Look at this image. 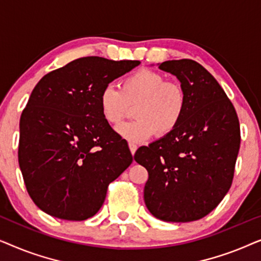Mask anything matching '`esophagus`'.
Returning <instances> with one entry per match:
<instances>
[{"label":"esophagus","instance_id":"1","mask_svg":"<svg viewBox=\"0 0 261 261\" xmlns=\"http://www.w3.org/2000/svg\"><path fill=\"white\" fill-rule=\"evenodd\" d=\"M129 149H130V153H132V154L134 155V153L137 152V149H138V146L135 145V144H129Z\"/></svg>","mask_w":261,"mask_h":261}]
</instances>
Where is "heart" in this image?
<instances>
[{"label":"heart","mask_w":261,"mask_h":261,"mask_svg":"<svg viewBox=\"0 0 261 261\" xmlns=\"http://www.w3.org/2000/svg\"><path fill=\"white\" fill-rule=\"evenodd\" d=\"M187 92L181 84L166 81L162 73L141 69L121 82V91L106 87L98 97L101 115L109 124H119L135 107L133 122L116 128L117 134L132 144L144 142L156 133H172L187 109Z\"/></svg>","instance_id":"1"}]
</instances>
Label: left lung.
Here are the masks:
<instances>
[{
    "label": "left lung",
    "instance_id": "left-lung-1",
    "mask_svg": "<svg viewBox=\"0 0 261 261\" xmlns=\"http://www.w3.org/2000/svg\"><path fill=\"white\" fill-rule=\"evenodd\" d=\"M159 69L178 78L187 109L172 133L135 152L148 179L144 199L165 222H191L219 205L234 177L240 124L234 106L217 81L191 59L167 60Z\"/></svg>",
    "mask_w": 261,
    "mask_h": 261
}]
</instances>
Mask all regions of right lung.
I'll use <instances>...</instances> for the list:
<instances>
[{"mask_svg":"<svg viewBox=\"0 0 261 261\" xmlns=\"http://www.w3.org/2000/svg\"><path fill=\"white\" fill-rule=\"evenodd\" d=\"M139 64L84 57L35 85L21 114L19 165L42 212L69 221L94 216L108 185L133 162L127 141L102 117L98 97Z\"/></svg>","mask_w":261,"mask_h":261,"instance_id":"add662e5","label":"right lung"}]
</instances>
